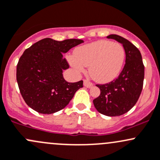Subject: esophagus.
<instances>
[{"instance_id":"1","label":"esophagus","mask_w":160,"mask_h":160,"mask_svg":"<svg viewBox=\"0 0 160 160\" xmlns=\"http://www.w3.org/2000/svg\"><path fill=\"white\" fill-rule=\"evenodd\" d=\"M83 85H84V87H87V88H91V87L93 86V83H92L91 82L88 81V80H83Z\"/></svg>"}]
</instances>
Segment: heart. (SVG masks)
<instances>
[{"mask_svg":"<svg viewBox=\"0 0 160 160\" xmlns=\"http://www.w3.org/2000/svg\"><path fill=\"white\" fill-rule=\"evenodd\" d=\"M125 57L120 43L102 40L77 48L70 63L77 73H83L89 67V73L95 81L108 83L120 74Z\"/></svg>","mask_w":160,"mask_h":160,"instance_id":"obj_1","label":"heart"}]
</instances>
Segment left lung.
Masks as SVG:
<instances>
[{"mask_svg":"<svg viewBox=\"0 0 160 160\" xmlns=\"http://www.w3.org/2000/svg\"><path fill=\"white\" fill-rule=\"evenodd\" d=\"M107 38L122 44L126 63L116 80L106 84L96 85L100 88V95L93 102L101 114L117 117L128 112L137 103L143 86L144 65L140 51L128 40L117 34Z\"/></svg>","mask_w":160,"mask_h":160,"instance_id":"8db88e82","label":"left lung"}]
</instances>
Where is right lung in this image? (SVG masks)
<instances>
[{
    "instance_id": "1",
    "label": "right lung",
    "mask_w": 160,
    "mask_h": 160,
    "mask_svg": "<svg viewBox=\"0 0 160 160\" xmlns=\"http://www.w3.org/2000/svg\"><path fill=\"white\" fill-rule=\"evenodd\" d=\"M83 43L79 39L58 41L44 38L25 50L17 66V81L25 102L37 112L51 114L64 108L83 80L68 83L63 70L69 68L63 53Z\"/></svg>"
}]
</instances>
